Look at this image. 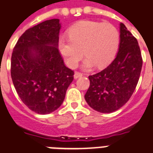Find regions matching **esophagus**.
I'll return each mask as SVG.
<instances>
[{
	"mask_svg": "<svg viewBox=\"0 0 153 153\" xmlns=\"http://www.w3.org/2000/svg\"><path fill=\"white\" fill-rule=\"evenodd\" d=\"M83 74L81 73H79V72H75V74H74V79H77L79 77H81Z\"/></svg>",
	"mask_w": 153,
	"mask_h": 153,
	"instance_id": "1",
	"label": "esophagus"
}]
</instances>
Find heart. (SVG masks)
<instances>
[{"mask_svg":"<svg viewBox=\"0 0 153 153\" xmlns=\"http://www.w3.org/2000/svg\"><path fill=\"white\" fill-rule=\"evenodd\" d=\"M68 34L69 37L59 40V49L70 68L77 66L83 52L87 56L83 62L84 70L105 67L114 59L119 46V32L109 23L81 21L70 27Z\"/></svg>","mask_w":153,"mask_h":153,"instance_id":"heart-1","label":"heart"}]
</instances>
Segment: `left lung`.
Returning a JSON list of instances; mask_svg holds the SVG:
<instances>
[{"instance_id":"left-lung-1","label":"left lung","mask_w":153,"mask_h":153,"mask_svg":"<svg viewBox=\"0 0 153 153\" xmlns=\"http://www.w3.org/2000/svg\"><path fill=\"white\" fill-rule=\"evenodd\" d=\"M142 58L137 39L123 23L120 24L119 49L107 68L89 76L85 100L100 113L115 111L128 102L139 82Z\"/></svg>"}]
</instances>
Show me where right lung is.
Segmentation results:
<instances>
[{
  "label": "right lung",
  "instance_id": "right-lung-1",
  "mask_svg": "<svg viewBox=\"0 0 153 153\" xmlns=\"http://www.w3.org/2000/svg\"><path fill=\"white\" fill-rule=\"evenodd\" d=\"M59 19H50L26 30L13 49L11 75L22 102L40 114L61 106L74 79L58 49Z\"/></svg>",
  "mask_w": 153,
  "mask_h": 153
}]
</instances>
